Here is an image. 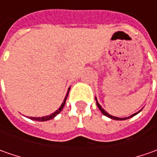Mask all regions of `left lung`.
I'll return each instance as SVG.
<instances>
[{"label":"left lung","mask_w":157,"mask_h":157,"mask_svg":"<svg viewBox=\"0 0 157 157\" xmlns=\"http://www.w3.org/2000/svg\"><path fill=\"white\" fill-rule=\"evenodd\" d=\"M95 100H96V104H97V105H98V107H99V109L100 110V112L105 115V116H106V117H108V118H110V119H112V120H116V121H124V120H128V119H129V118H132V117H134L135 115H136L137 113H139L140 112L142 111V108L141 109V110H139V111L137 112V113H135L134 114H132V115H130V116H128V117H125V118H119V117H115V116H113V115H111V114H109L107 112L105 111V109H103L102 108V106L99 104V102H98V100H97V98L95 97Z\"/></svg>","instance_id":"obj_1"}]
</instances>
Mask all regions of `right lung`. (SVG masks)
<instances>
[{"label":"right lung","mask_w":157,"mask_h":157,"mask_svg":"<svg viewBox=\"0 0 157 157\" xmlns=\"http://www.w3.org/2000/svg\"><path fill=\"white\" fill-rule=\"evenodd\" d=\"M70 89H71V87H69V89H68V92H67V94H66V96H65V98H64V100H63V102L61 104L60 107L57 109V111H55L53 113L50 114V115H46V116H43V117H28V118H29V119H30V120H32V121H50V120H52V119H54V118L56 117L60 112L63 110V106H64V105H65V101H66V99H67V96H68V94H69Z\"/></svg>","instance_id":"obj_1"}]
</instances>
